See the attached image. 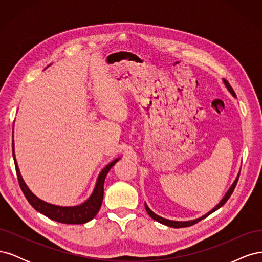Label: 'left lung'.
Returning <instances> with one entry per match:
<instances>
[{"instance_id":"8db88e82","label":"left lung","mask_w":262,"mask_h":262,"mask_svg":"<svg viewBox=\"0 0 262 262\" xmlns=\"http://www.w3.org/2000/svg\"><path fill=\"white\" fill-rule=\"evenodd\" d=\"M223 83H224V85L226 86V89L228 90V92L231 93L234 97H236V94H235V92H234V90L232 89V86L229 85V83L226 81V80H223ZM238 178H239V172H238V175H237V177H236V179L234 180V182L232 184V186L229 187V189L227 190V192L225 193V195L222 198V200L219 202V204H216L215 207H214L210 212H208L207 214H204V215H202L201 217H198V219H195V220H191V221H171V220H167V219H164V217H162V216H160V215H157V214H155L152 210H150L148 207H147V204L146 203H144V205H145V210H146V212L148 213V215L152 217L153 220H155V221H157L158 223H161V224H164V225H167V226H170V227H173V228H180V227H187V226H191V225H193V224H195V223H198V222H200L201 220H203V219H205L207 217L208 215H210L211 213H213V212H215L216 210H219L221 207H223V205L225 204V202L229 199V196L232 195V193H233V191H234V189H235V187H236V185H237V181H238Z\"/></svg>"}]
</instances>
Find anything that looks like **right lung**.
I'll return each instance as SVG.
<instances>
[{
  "label": "right lung",
  "instance_id": "add662e5",
  "mask_svg": "<svg viewBox=\"0 0 262 262\" xmlns=\"http://www.w3.org/2000/svg\"><path fill=\"white\" fill-rule=\"evenodd\" d=\"M13 157H14L15 168H16V173H17L20 189L23 193L25 194L26 199L28 200L31 207H33L36 211L43 214V215H46L47 217L64 224H83V223H87V222H90L91 220H93L95 216H96V214L98 213L101 207L102 198H104L105 178L107 176L108 171L112 169L113 166L120 160V157H118L112 163H109L105 168H102V170L99 172V175L97 177L93 192L86 201H84L83 203L78 205H73V207H61V205L51 204L41 199H39L37 195H35L30 191V189L27 187V185L25 184V181H24L20 175L16 158H15L14 141H13Z\"/></svg>",
  "mask_w": 262,
  "mask_h": 262
}]
</instances>
